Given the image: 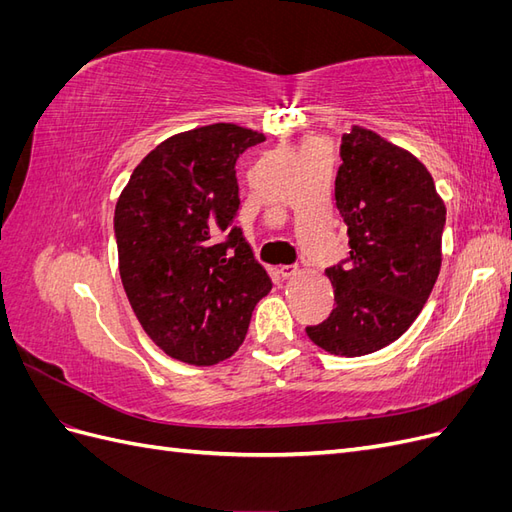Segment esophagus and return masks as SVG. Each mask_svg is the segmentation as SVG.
<instances>
[{
	"instance_id": "34e87169",
	"label": "esophagus",
	"mask_w": 512,
	"mask_h": 512,
	"mask_svg": "<svg viewBox=\"0 0 512 512\" xmlns=\"http://www.w3.org/2000/svg\"><path fill=\"white\" fill-rule=\"evenodd\" d=\"M277 273H280V277H284V280H290V277L297 273V267H280Z\"/></svg>"
}]
</instances>
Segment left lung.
Listing matches in <instances>:
<instances>
[{
  "label": "left lung",
  "mask_w": 512,
  "mask_h": 512,
  "mask_svg": "<svg viewBox=\"0 0 512 512\" xmlns=\"http://www.w3.org/2000/svg\"><path fill=\"white\" fill-rule=\"evenodd\" d=\"M339 156L335 205L350 256L324 271L335 309L305 333L352 359L393 344L421 314L442 265L446 207L429 170L376 132L354 126Z\"/></svg>",
  "instance_id": "1"
}]
</instances>
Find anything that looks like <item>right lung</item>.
I'll return each mask as SVG.
<instances>
[{"label": "right lung", "mask_w": 512, "mask_h": 512, "mask_svg": "<svg viewBox=\"0 0 512 512\" xmlns=\"http://www.w3.org/2000/svg\"><path fill=\"white\" fill-rule=\"evenodd\" d=\"M265 134L213 123L166 138L123 188L115 239L123 290L168 356L215 365L235 354L271 280L235 226L237 158Z\"/></svg>", "instance_id": "1"}]
</instances>
